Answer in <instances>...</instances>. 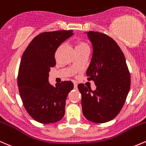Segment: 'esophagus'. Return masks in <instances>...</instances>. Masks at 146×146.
Returning a JSON list of instances; mask_svg holds the SVG:
<instances>
[{
    "instance_id": "34e87169",
    "label": "esophagus",
    "mask_w": 146,
    "mask_h": 146,
    "mask_svg": "<svg viewBox=\"0 0 146 146\" xmlns=\"http://www.w3.org/2000/svg\"><path fill=\"white\" fill-rule=\"evenodd\" d=\"M74 87L75 88H77V87H78V84H77V83L74 82Z\"/></svg>"
}]
</instances>
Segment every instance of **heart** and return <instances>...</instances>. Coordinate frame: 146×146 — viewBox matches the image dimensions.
Masks as SVG:
<instances>
[{
	"mask_svg": "<svg viewBox=\"0 0 146 146\" xmlns=\"http://www.w3.org/2000/svg\"><path fill=\"white\" fill-rule=\"evenodd\" d=\"M75 49H76L77 53H80V52L85 51H89L90 46L86 41L78 39L75 41Z\"/></svg>",
	"mask_w": 146,
	"mask_h": 146,
	"instance_id": "heart-1",
	"label": "heart"
}]
</instances>
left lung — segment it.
<instances>
[{
    "instance_id": "obj_1",
    "label": "left lung",
    "mask_w": 146,
    "mask_h": 146,
    "mask_svg": "<svg viewBox=\"0 0 146 146\" xmlns=\"http://www.w3.org/2000/svg\"><path fill=\"white\" fill-rule=\"evenodd\" d=\"M87 36L93 53L86 71L96 90L79 84L82 108L86 119L102 123L113 119L123 106L130 87V75L125 56L119 45L105 33L90 31Z\"/></svg>"
}]
</instances>
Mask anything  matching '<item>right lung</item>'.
Instances as JSON below:
<instances>
[{
	"label": "right lung",
	"instance_id": "right-lung-1",
	"mask_svg": "<svg viewBox=\"0 0 146 146\" xmlns=\"http://www.w3.org/2000/svg\"><path fill=\"white\" fill-rule=\"evenodd\" d=\"M73 34V30L40 33L22 56L18 74L19 93L25 110L40 123H55L64 115L66 100L73 84L64 81L52 86L48 82V72L56 64V50Z\"/></svg>",
	"mask_w": 146,
	"mask_h": 146
}]
</instances>
